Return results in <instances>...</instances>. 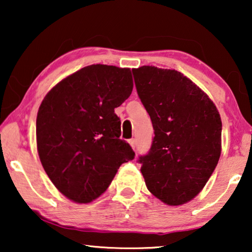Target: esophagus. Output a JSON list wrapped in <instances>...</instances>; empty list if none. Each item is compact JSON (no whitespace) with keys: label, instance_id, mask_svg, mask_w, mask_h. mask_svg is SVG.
I'll use <instances>...</instances> for the list:
<instances>
[{"label":"esophagus","instance_id":"obj_1","mask_svg":"<svg viewBox=\"0 0 252 252\" xmlns=\"http://www.w3.org/2000/svg\"><path fill=\"white\" fill-rule=\"evenodd\" d=\"M128 142H129V144H130V147H132L133 149L135 150V146H136V143H135V140H134V139H130V140L128 141Z\"/></svg>","mask_w":252,"mask_h":252}]
</instances>
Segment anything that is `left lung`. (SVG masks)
Masks as SVG:
<instances>
[{
  "label": "left lung",
  "instance_id": "8db88e82",
  "mask_svg": "<svg viewBox=\"0 0 252 252\" xmlns=\"http://www.w3.org/2000/svg\"><path fill=\"white\" fill-rule=\"evenodd\" d=\"M132 71L155 130L149 153L137 160L147 188L165 204H185L199 194L218 164L220 115L180 72L148 65Z\"/></svg>",
  "mask_w": 252,
  "mask_h": 252
}]
</instances>
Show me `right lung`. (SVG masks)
<instances>
[{
	"instance_id": "1",
	"label": "right lung",
	"mask_w": 252,
	"mask_h": 252,
	"mask_svg": "<svg viewBox=\"0 0 252 252\" xmlns=\"http://www.w3.org/2000/svg\"><path fill=\"white\" fill-rule=\"evenodd\" d=\"M133 91L129 68L94 64L55 86L36 117L41 164L51 182L68 199L89 203L103 194L134 151L119 139L115 109Z\"/></svg>"
}]
</instances>
